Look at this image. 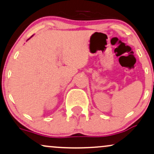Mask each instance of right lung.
I'll return each instance as SVG.
<instances>
[{
  "label": "right lung",
  "instance_id": "add662e5",
  "mask_svg": "<svg viewBox=\"0 0 154 154\" xmlns=\"http://www.w3.org/2000/svg\"><path fill=\"white\" fill-rule=\"evenodd\" d=\"M29 39H28V40H29Z\"/></svg>",
  "mask_w": 154,
  "mask_h": 154
}]
</instances>
